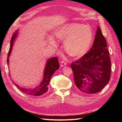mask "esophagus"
I'll return each mask as SVG.
<instances>
[{"instance_id": "esophagus-1", "label": "esophagus", "mask_w": 122, "mask_h": 122, "mask_svg": "<svg viewBox=\"0 0 122 122\" xmlns=\"http://www.w3.org/2000/svg\"><path fill=\"white\" fill-rule=\"evenodd\" d=\"M66 65H67V63L64 60H62L61 61V67H64V66H65Z\"/></svg>"}]
</instances>
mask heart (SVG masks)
<instances>
[{"label":"heart","instance_id":"obj_1","mask_svg":"<svg viewBox=\"0 0 122 122\" xmlns=\"http://www.w3.org/2000/svg\"><path fill=\"white\" fill-rule=\"evenodd\" d=\"M55 36L60 40H65V49L69 55L80 56L89 49L93 40V32L87 25L69 23L59 28L55 32ZM51 41L54 43L52 39Z\"/></svg>","mask_w":122,"mask_h":122}]
</instances>
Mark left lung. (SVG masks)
Listing matches in <instances>:
<instances>
[{
  "label": "left lung",
  "instance_id": "left-lung-1",
  "mask_svg": "<svg viewBox=\"0 0 122 122\" xmlns=\"http://www.w3.org/2000/svg\"><path fill=\"white\" fill-rule=\"evenodd\" d=\"M71 67L76 86L85 93H98L108 83L111 61L106 40L99 26L90 51L72 62Z\"/></svg>",
  "mask_w": 122,
  "mask_h": 122
}]
</instances>
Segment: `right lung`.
<instances>
[{"instance_id": "obj_1", "label": "right lung", "mask_w": 122, "mask_h": 122, "mask_svg": "<svg viewBox=\"0 0 122 122\" xmlns=\"http://www.w3.org/2000/svg\"><path fill=\"white\" fill-rule=\"evenodd\" d=\"M17 30L14 33L12 36V37L10 40V46L9 51L8 54V58H7V62L9 64V57L11 52V50L12 49V47L14 43V41L17 35ZM60 68V65H59L58 60L57 57H53L52 58H50L47 61V64L46 65V67L44 70V79L41 83H40L39 86H37L34 89H27L21 87L19 86L18 85L16 84L15 83L14 84L16 86L19 88V90L21 91L23 93L26 94L30 96H41L44 94H45L48 91V85L49 83L50 80L51 79V76L54 74V73Z\"/></svg>"}]
</instances>
